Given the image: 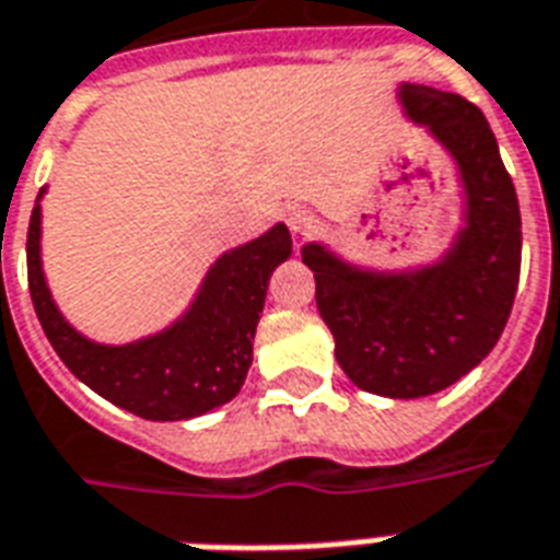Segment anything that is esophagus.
Segmentation results:
<instances>
[{"instance_id":"34e87169","label":"esophagus","mask_w":560,"mask_h":560,"mask_svg":"<svg viewBox=\"0 0 560 560\" xmlns=\"http://www.w3.org/2000/svg\"><path fill=\"white\" fill-rule=\"evenodd\" d=\"M284 223H288L290 234L293 237H302V234L311 232V225H314V217H311L305 208H290L288 213H284Z\"/></svg>"}]
</instances>
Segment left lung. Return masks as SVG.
<instances>
[{
  "label": "left lung",
  "mask_w": 560,
  "mask_h": 560,
  "mask_svg": "<svg viewBox=\"0 0 560 560\" xmlns=\"http://www.w3.org/2000/svg\"><path fill=\"white\" fill-rule=\"evenodd\" d=\"M405 117L452 158L460 225L450 249L420 267L375 270L326 243L302 246L319 317L355 387L390 399L446 390L502 337L520 281V202L488 119L458 93L399 84Z\"/></svg>",
  "instance_id": "8db88e82"
}]
</instances>
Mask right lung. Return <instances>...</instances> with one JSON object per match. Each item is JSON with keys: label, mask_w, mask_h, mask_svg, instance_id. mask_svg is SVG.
Listing matches in <instances>:
<instances>
[{"label": "right lung", "mask_w": 560, "mask_h": 560, "mask_svg": "<svg viewBox=\"0 0 560 560\" xmlns=\"http://www.w3.org/2000/svg\"><path fill=\"white\" fill-rule=\"evenodd\" d=\"M43 187L28 223V290L43 331L70 373L122 411L176 422L232 402L252 366V340L270 276L293 255L284 223L223 252L208 267L194 302L155 335L100 343L70 326L55 305L40 258Z\"/></svg>", "instance_id": "right-lung-1"}]
</instances>
